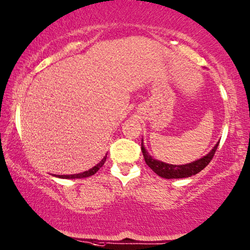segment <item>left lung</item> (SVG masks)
Masks as SVG:
<instances>
[{"label": "left lung", "instance_id": "left-lung-1", "mask_svg": "<svg viewBox=\"0 0 250 250\" xmlns=\"http://www.w3.org/2000/svg\"><path fill=\"white\" fill-rule=\"evenodd\" d=\"M218 146L219 143L213 147L212 151L209 152L208 154H206L205 157L201 158L200 160H196L194 162H190V164L182 165V166H176V165L173 166V165L165 164V162L162 161L154 160V159L146 152V147L143 146V141L142 143H141V150H142L146 164L149 166V167L153 170L158 176H160L162 178H166V179H173V178H186V177L196 175V173L202 171V170H203L206 166L211 162L213 157H214L215 151L218 149Z\"/></svg>", "mask_w": 250, "mask_h": 250}]
</instances>
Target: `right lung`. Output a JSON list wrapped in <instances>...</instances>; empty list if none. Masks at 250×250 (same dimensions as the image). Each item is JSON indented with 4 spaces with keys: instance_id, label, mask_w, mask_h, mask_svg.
<instances>
[{
    "instance_id": "1",
    "label": "right lung",
    "mask_w": 250,
    "mask_h": 250,
    "mask_svg": "<svg viewBox=\"0 0 250 250\" xmlns=\"http://www.w3.org/2000/svg\"><path fill=\"white\" fill-rule=\"evenodd\" d=\"M106 158H107V155L106 157H104L103 160H101L98 165L97 166H95V167L93 168H91L90 170H86V171H84V172H82V173H78V175H59L57 177H60V178H68V179H72V178H85V177H90V176H92V175H95V173L98 171V170L103 167L104 166V161H106Z\"/></svg>"
}]
</instances>
